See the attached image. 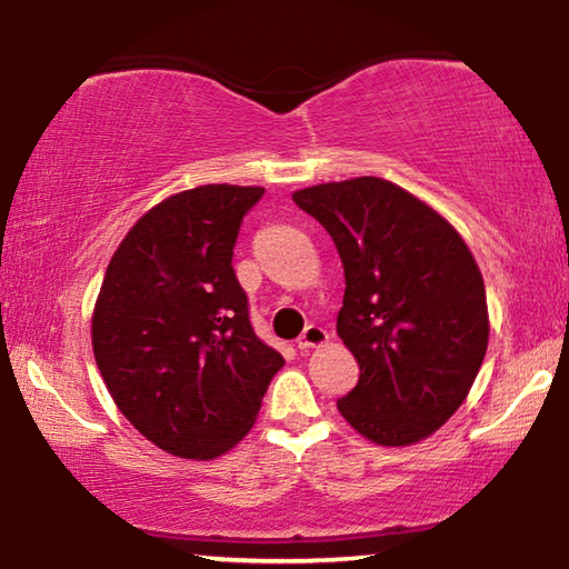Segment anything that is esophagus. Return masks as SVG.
<instances>
[{
  "instance_id": "obj_1",
  "label": "esophagus",
  "mask_w": 569,
  "mask_h": 569,
  "mask_svg": "<svg viewBox=\"0 0 569 569\" xmlns=\"http://www.w3.org/2000/svg\"><path fill=\"white\" fill-rule=\"evenodd\" d=\"M329 345V331L317 327V323H311V327H306V331L299 337V341H296V347L309 351V349H317V347H323Z\"/></svg>"
}]
</instances>
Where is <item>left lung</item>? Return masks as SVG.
Masks as SVG:
<instances>
[{"label":"left lung","instance_id":"1","mask_svg":"<svg viewBox=\"0 0 569 569\" xmlns=\"http://www.w3.org/2000/svg\"><path fill=\"white\" fill-rule=\"evenodd\" d=\"M345 266L337 333L359 382L337 402L377 446L430 438L461 408L489 347L483 276L443 214L382 177L293 192Z\"/></svg>","mask_w":569,"mask_h":569}]
</instances>
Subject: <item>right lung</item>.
<instances>
[{
    "instance_id": "obj_1",
    "label": "right lung",
    "mask_w": 569,
    "mask_h": 569,
    "mask_svg": "<svg viewBox=\"0 0 569 569\" xmlns=\"http://www.w3.org/2000/svg\"><path fill=\"white\" fill-rule=\"evenodd\" d=\"M263 187L202 184L143 212L90 317L96 365L126 420L171 456L212 461L256 426L283 357L256 337L232 248Z\"/></svg>"
}]
</instances>
